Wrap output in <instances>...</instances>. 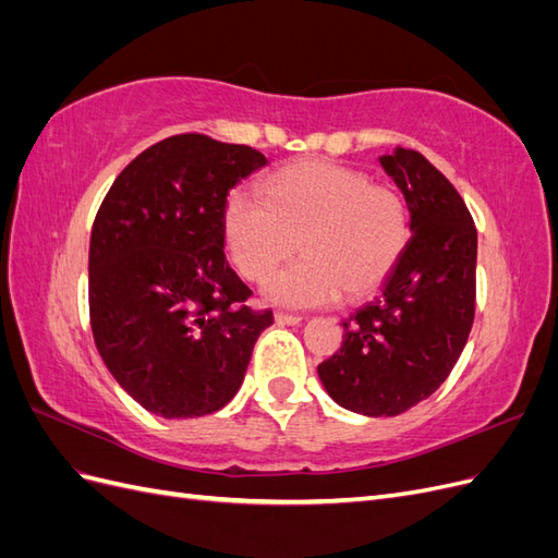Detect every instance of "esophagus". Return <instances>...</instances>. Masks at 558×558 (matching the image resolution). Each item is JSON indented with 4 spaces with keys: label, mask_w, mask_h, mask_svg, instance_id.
<instances>
[{
    "label": "esophagus",
    "mask_w": 558,
    "mask_h": 558,
    "mask_svg": "<svg viewBox=\"0 0 558 558\" xmlns=\"http://www.w3.org/2000/svg\"><path fill=\"white\" fill-rule=\"evenodd\" d=\"M275 320H277L279 326H298V324H302V320H305V316L289 314V312H277Z\"/></svg>",
    "instance_id": "obj_1"
}]
</instances>
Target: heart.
Listing matches in <instances>:
<instances>
[{
	"label": "heart",
	"mask_w": 558,
	"mask_h": 558,
	"mask_svg": "<svg viewBox=\"0 0 558 558\" xmlns=\"http://www.w3.org/2000/svg\"><path fill=\"white\" fill-rule=\"evenodd\" d=\"M232 265L258 281L298 248L305 258L279 269L265 295L281 305L316 307L363 298L388 277L410 238L404 199L347 167L305 160L265 181L263 197L232 193L223 207Z\"/></svg>",
	"instance_id": "b5f03b06"
}]
</instances>
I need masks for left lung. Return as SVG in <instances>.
Wrapping results in <instances>:
<instances>
[{"label":"left lung","instance_id":"left-lung-1","mask_svg":"<svg viewBox=\"0 0 558 558\" xmlns=\"http://www.w3.org/2000/svg\"><path fill=\"white\" fill-rule=\"evenodd\" d=\"M379 165L408 202L412 238L379 295L342 320V347L318 377L344 410L396 416L440 388L468 342L477 228L459 191L418 150L398 146Z\"/></svg>","mask_w":558,"mask_h":558}]
</instances>
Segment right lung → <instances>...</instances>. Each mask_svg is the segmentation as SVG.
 Here are the masks:
<instances>
[{"mask_svg":"<svg viewBox=\"0 0 558 558\" xmlns=\"http://www.w3.org/2000/svg\"><path fill=\"white\" fill-rule=\"evenodd\" d=\"M260 150L174 134L134 158L99 207L88 256L95 347L113 379L165 418L218 412L242 386L272 310L226 258L223 207Z\"/></svg>","mask_w":558,"mask_h":558,"instance_id":"right-lung-1","label":"right lung"}]
</instances>
